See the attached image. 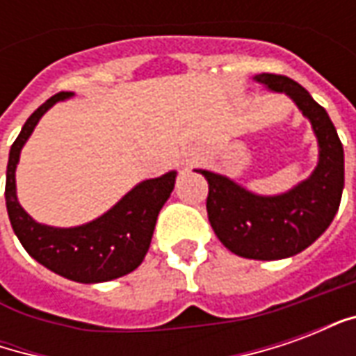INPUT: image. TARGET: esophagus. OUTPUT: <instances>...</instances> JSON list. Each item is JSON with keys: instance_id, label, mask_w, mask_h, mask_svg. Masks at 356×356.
I'll list each match as a JSON object with an SVG mask.
<instances>
[{"instance_id": "obj_1", "label": "esophagus", "mask_w": 356, "mask_h": 356, "mask_svg": "<svg viewBox=\"0 0 356 356\" xmlns=\"http://www.w3.org/2000/svg\"><path fill=\"white\" fill-rule=\"evenodd\" d=\"M194 162H196V156L188 154V158H186V165H193Z\"/></svg>"}]
</instances>
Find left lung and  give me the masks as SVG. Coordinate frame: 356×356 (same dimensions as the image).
<instances>
[{"label": "left lung", "mask_w": 356, "mask_h": 356, "mask_svg": "<svg viewBox=\"0 0 356 356\" xmlns=\"http://www.w3.org/2000/svg\"><path fill=\"white\" fill-rule=\"evenodd\" d=\"M254 80L288 95L311 122L318 143L313 173L286 193L263 196L227 175L196 171L208 181V219L223 246L246 259L275 261L303 252L336 217L345 183L343 145L328 112L298 81L278 74H257Z\"/></svg>", "instance_id": "obj_1"}]
</instances>
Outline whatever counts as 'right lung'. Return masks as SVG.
<instances>
[{"label":"right lung","mask_w":356,"mask_h":356,"mask_svg":"<svg viewBox=\"0 0 356 356\" xmlns=\"http://www.w3.org/2000/svg\"><path fill=\"white\" fill-rule=\"evenodd\" d=\"M70 97H74L72 91L53 95L22 125L9 152L5 204L13 231L35 261L74 282H108L129 275L143 263L150 248L158 213L175 186L177 171H168L162 177L140 181L106 213L86 225L63 229L34 221L20 206L17 196L15 171L20 150L43 114L53 104Z\"/></svg>","instance_id":"right-lung-1"}]
</instances>
